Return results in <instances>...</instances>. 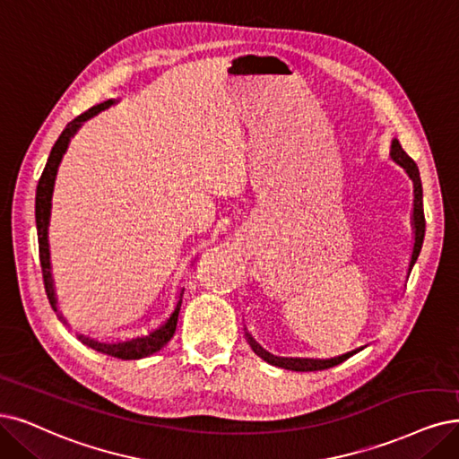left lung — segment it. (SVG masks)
I'll list each match as a JSON object with an SVG mask.
<instances>
[{
	"label": "left lung",
	"mask_w": 459,
	"mask_h": 459,
	"mask_svg": "<svg viewBox=\"0 0 459 459\" xmlns=\"http://www.w3.org/2000/svg\"><path fill=\"white\" fill-rule=\"evenodd\" d=\"M392 159L401 166L404 168V172L409 174V178L412 179L414 183V212H412V227H414V247H412V257H411V263H409V274L411 270L420 255L421 251V244H423V236H426V217H423V195H421V179H420V169L416 166V162L406 155L404 149L401 147V143L397 140L392 142ZM247 341L253 348V351H255L261 359H264L266 363L270 365H276V367H281V368H287V370H299V372H307V370H324V368H331L338 363L346 361L348 358H351L353 353L361 351L365 346L361 348H355L348 353H342L338 355V358H331V359H308V358H278V355H273L268 353L266 350H263L255 341H253L251 334L247 333Z\"/></svg>",
	"instance_id": "1"
}]
</instances>
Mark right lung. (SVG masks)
Masks as SVG:
<instances>
[{
	"mask_svg": "<svg viewBox=\"0 0 459 459\" xmlns=\"http://www.w3.org/2000/svg\"><path fill=\"white\" fill-rule=\"evenodd\" d=\"M113 104V100L104 101V104H98L94 108H91L89 111L81 113L79 117H75L72 123H67V126L64 128V132L60 134V138L56 140L53 151H50L48 160L45 164L43 174L39 178L38 183V191H36V225H38V242H39V261H41V273H43V283H45V291H47V299L53 307L55 312H58L56 307V293H55V283H53V274H50V251H48V217H50V200H53V191H55V179H56V172H58V164L64 157V152L67 149V143L74 138V134L79 130V126L89 121L91 117H94L96 113L104 111L106 108H109ZM181 297L183 291L179 293V299L176 302L174 312L169 314V317L164 321V324L155 329L152 333H149L147 336H138L132 338V341L126 342H115V344H106V342H98L92 341L89 336L79 334V341L82 344H87L89 348L101 351L106 355H111V358L117 359H142L147 358V355L159 351L160 348H164L168 344L169 338L174 336L176 327H178V316H179V308H181ZM58 317L65 324V319L62 317V314H58Z\"/></svg>",
	"mask_w": 459,
	"mask_h": 459,
	"instance_id": "obj_1",
	"label": "right lung"
}]
</instances>
